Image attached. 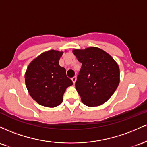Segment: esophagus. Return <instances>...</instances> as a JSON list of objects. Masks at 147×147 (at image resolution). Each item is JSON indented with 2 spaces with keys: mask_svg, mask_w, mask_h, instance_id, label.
Returning <instances> with one entry per match:
<instances>
[{
  "mask_svg": "<svg viewBox=\"0 0 147 147\" xmlns=\"http://www.w3.org/2000/svg\"><path fill=\"white\" fill-rule=\"evenodd\" d=\"M71 80H72V81H73V83L75 84L76 83V76L73 77V78H71Z\"/></svg>",
  "mask_w": 147,
  "mask_h": 147,
  "instance_id": "34e87169",
  "label": "esophagus"
}]
</instances>
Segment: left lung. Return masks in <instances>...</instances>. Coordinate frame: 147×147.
<instances>
[{"label":"left lung","instance_id":"left-lung-1","mask_svg":"<svg viewBox=\"0 0 147 147\" xmlns=\"http://www.w3.org/2000/svg\"><path fill=\"white\" fill-rule=\"evenodd\" d=\"M74 54L82 63L76 89L82 103L94 107L106 102L119 83V68L108 53L97 47L74 49Z\"/></svg>","mask_w":147,"mask_h":147}]
</instances>
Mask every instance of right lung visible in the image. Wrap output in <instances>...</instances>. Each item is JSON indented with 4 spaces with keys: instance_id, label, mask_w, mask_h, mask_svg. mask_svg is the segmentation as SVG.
<instances>
[{
    "instance_id": "add662e5",
    "label": "right lung",
    "mask_w": 147,
    "mask_h": 147,
    "mask_svg": "<svg viewBox=\"0 0 147 147\" xmlns=\"http://www.w3.org/2000/svg\"><path fill=\"white\" fill-rule=\"evenodd\" d=\"M62 54L55 50L43 53L30 63L25 74L30 95L43 106L54 108L61 104L66 89L73 85L66 69L59 65Z\"/></svg>"
}]
</instances>
